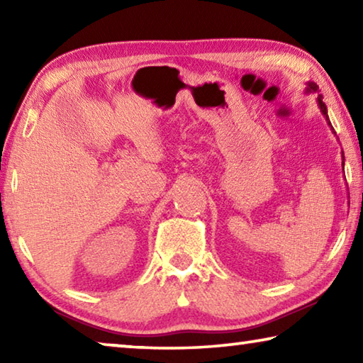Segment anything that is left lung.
Returning a JSON list of instances; mask_svg holds the SVG:
<instances>
[{"label":"left lung","instance_id":"8db88e82","mask_svg":"<svg viewBox=\"0 0 363 363\" xmlns=\"http://www.w3.org/2000/svg\"><path fill=\"white\" fill-rule=\"evenodd\" d=\"M306 93H307V94H311V93H318V86H317L314 82H309V83H307ZM317 106H318V108H320V112H322V115L325 116V120H327V125L331 128V133H333L335 136H336V133L333 131V126H331V123H330L328 112H327V106H325L322 94H318V97H317ZM342 169H344V155H342Z\"/></svg>","mask_w":363,"mask_h":363}]
</instances>
